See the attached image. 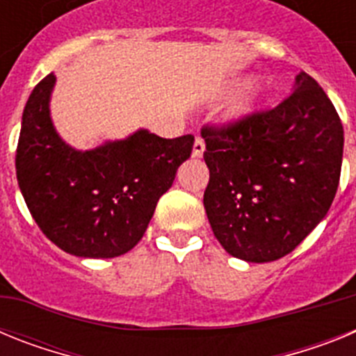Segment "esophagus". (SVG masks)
I'll list each match as a JSON object with an SVG mask.
<instances>
[{
  "label": "esophagus",
  "mask_w": 356,
  "mask_h": 356,
  "mask_svg": "<svg viewBox=\"0 0 356 356\" xmlns=\"http://www.w3.org/2000/svg\"><path fill=\"white\" fill-rule=\"evenodd\" d=\"M203 153H205V140L201 139V137H196L193 146V156L200 159V156H203Z\"/></svg>",
  "instance_id": "1"
}]
</instances>
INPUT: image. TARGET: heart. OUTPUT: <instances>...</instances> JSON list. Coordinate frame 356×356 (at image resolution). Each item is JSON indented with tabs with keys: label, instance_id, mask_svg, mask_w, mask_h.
Masks as SVG:
<instances>
[{
	"label": "heart",
	"instance_id": "obj_1",
	"mask_svg": "<svg viewBox=\"0 0 356 356\" xmlns=\"http://www.w3.org/2000/svg\"><path fill=\"white\" fill-rule=\"evenodd\" d=\"M253 81H254V78H242V80L235 81L229 90H232V92H237V90H242V89H246V87H250ZM251 112H253V108H251L250 103H238V105H235L234 108L229 110L228 119L229 121H238V119H244L246 115H250Z\"/></svg>",
	"mask_w": 356,
	"mask_h": 356
}]
</instances>
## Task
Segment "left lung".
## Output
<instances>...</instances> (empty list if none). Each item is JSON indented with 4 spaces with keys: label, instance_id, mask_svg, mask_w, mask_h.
<instances>
[{
    "label": "left lung",
    "instance_id": "8db88e82",
    "mask_svg": "<svg viewBox=\"0 0 356 356\" xmlns=\"http://www.w3.org/2000/svg\"><path fill=\"white\" fill-rule=\"evenodd\" d=\"M210 180L203 205L232 257L264 264L291 253L328 213L341 178L344 130L307 72L276 108L228 128H203Z\"/></svg>",
    "mask_w": 356,
    "mask_h": 356
}]
</instances>
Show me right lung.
<instances>
[{"label": "right lung", "instance_id": "right-lung-1", "mask_svg": "<svg viewBox=\"0 0 356 356\" xmlns=\"http://www.w3.org/2000/svg\"><path fill=\"white\" fill-rule=\"evenodd\" d=\"M55 74L31 90L21 121L15 175L42 234L81 259H114L137 246L156 203L193 153L194 137L162 139L149 130L76 149L51 119Z\"/></svg>", "mask_w": 356, "mask_h": 356}]
</instances>
